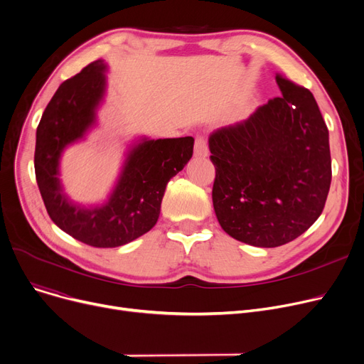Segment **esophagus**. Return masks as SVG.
Listing matches in <instances>:
<instances>
[{
	"instance_id": "34e87169",
	"label": "esophagus",
	"mask_w": 364,
	"mask_h": 364,
	"mask_svg": "<svg viewBox=\"0 0 364 364\" xmlns=\"http://www.w3.org/2000/svg\"><path fill=\"white\" fill-rule=\"evenodd\" d=\"M208 143L205 140V137H198L196 141H195V155L199 156V158H205L208 156Z\"/></svg>"
}]
</instances>
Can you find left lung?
Instances as JSON below:
<instances>
[{"label":"left lung","mask_w":364,"mask_h":364,"mask_svg":"<svg viewBox=\"0 0 364 364\" xmlns=\"http://www.w3.org/2000/svg\"><path fill=\"white\" fill-rule=\"evenodd\" d=\"M280 97L208 139L223 230L259 247L292 242L320 217L332 180L329 131L310 90L276 75Z\"/></svg>","instance_id":"1"}]
</instances>
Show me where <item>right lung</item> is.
I'll return each instance as SVG.
<instances>
[{"mask_svg":"<svg viewBox=\"0 0 364 364\" xmlns=\"http://www.w3.org/2000/svg\"><path fill=\"white\" fill-rule=\"evenodd\" d=\"M107 65L95 60L57 88L36 128L35 177L53 223L73 239L94 247H117L136 240L156 224L168 181L193 155V137L134 140L107 200L85 206L66 195L60 159L66 147L97 125L105 100Z\"/></svg>","mask_w":364,"mask_h":364,"instance_id":"1","label":"right lung"}]
</instances>
